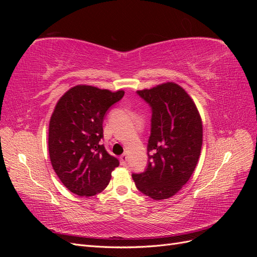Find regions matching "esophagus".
I'll return each instance as SVG.
<instances>
[{
    "mask_svg": "<svg viewBox=\"0 0 257 257\" xmlns=\"http://www.w3.org/2000/svg\"><path fill=\"white\" fill-rule=\"evenodd\" d=\"M120 161H121V164H122V165H125L126 162H127V154H126V153L122 154L121 157H120Z\"/></svg>",
    "mask_w": 257,
    "mask_h": 257,
    "instance_id": "34e87169",
    "label": "esophagus"
}]
</instances>
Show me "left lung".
<instances>
[{
	"mask_svg": "<svg viewBox=\"0 0 257 257\" xmlns=\"http://www.w3.org/2000/svg\"><path fill=\"white\" fill-rule=\"evenodd\" d=\"M137 94L151 107V134L147 168L132 177L146 196L166 199L181 190L196 167L203 123L195 103L175 82L137 91Z\"/></svg>",
	"mask_w": 257,
	"mask_h": 257,
	"instance_id": "1",
	"label": "left lung"
}]
</instances>
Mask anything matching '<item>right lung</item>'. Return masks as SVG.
Listing matches in <instances>:
<instances>
[{
	"instance_id": "1",
	"label": "right lung",
	"mask_w": 257,
	"mask_h": 257,
	"mask_svg": "<svg viewBox=\"0 0 257 257\" xmlns=\"http://www.w3.org/2000/svg\"><path fill=\"white\" fill-rule=\"evenodd\" d=\"M80 84L69 89L56 105L49 122L48 148L54 172L66 189L79 196H94L108 185L119 166L100 144L104 116L123 97Z\"/></svg>"
}]
</instances>
